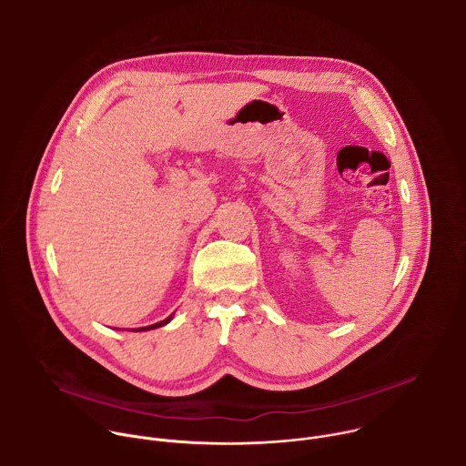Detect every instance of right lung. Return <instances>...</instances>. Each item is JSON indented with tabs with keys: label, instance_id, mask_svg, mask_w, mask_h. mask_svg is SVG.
Returning a JSON list of instances; mask_svg holds the SVG:
<instances>
[{
	"label": "right lung",
	"instance_id": "add662e5",
	"mask_svg": "<svg viewBox=\"0 0 466 466\" xmlns=\"http://www.w3.org/2000/svg\"><path fill=\"white\" fill-rule=\"evenodd\" d=\"M173 319V315H169L167 319H164V320H160V322H157V324H151V326H144V328H138V329H135V331H146V329H155V328H158V326H164V324H167L169 320Z\"/></svg>",
	"mask_w": 466,
	"mask_h": 466
}]
</instances>
